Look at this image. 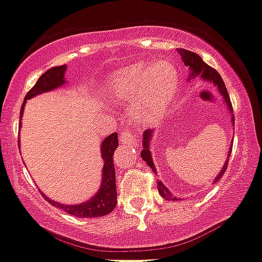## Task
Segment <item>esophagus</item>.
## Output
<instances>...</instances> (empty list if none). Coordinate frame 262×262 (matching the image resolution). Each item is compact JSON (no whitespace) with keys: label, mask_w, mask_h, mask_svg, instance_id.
I'll use <instances>...</instances> for the list:
<instances>
[{"label":"esophagus","mask_w":262,"mask_h":262,"mask_svg":"<svg viewBox=\"0 0 262 262\" xmlns=\"http://www.w3.org/2000/svg\"><path fill=\"white\" fill-rule=\"evenodd\" d=\"M119 139H120V143L124 144V146H133L134 143H136V138H134V134L132 133L130 130H125L123 132V133L120 134V137H119Z\"/></svg>","instance_id":"34e87169"}]
</instances>
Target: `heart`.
<instances>
[{
    "label": "heart",
    "instance_id": "b5f03b06",
    "mask_svg": "<svg viewBox=\"0 0 262 262\" xmlns=\"http://www.w3.org/2000/svg\"><path fill=\"white\" fill-rule=\"evenodd\" d=\"M179 89V72L166 60L146 63L115 72L107 83L110 96L119 101L136 100L132 114L139 121L160 118L172 102Z\"/></svg>",
    "mask_w": 262,
    "mask_h": 262
}]
</instances>
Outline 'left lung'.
Segmentation results:
<instances>
[{"label":"left lung","instance_id":"8db88e82","mask_svg":"<svg viewBox=\"0 0 262 262\" xmlns=\"http://www.w3.org/2000/svg\"><path fill=\"white\" fill-rule=\"evenodd\" d=\"M178 52H179V54L181 55V59H182V62H184V64L186 66V67H189V70L191 71V73H190V78L196 77V76L200 75L203 78H204V80L213 82V83L215 84L216 87H218L219 92L223 95L224 101L227 102V106L229 107V112H231V114H232V121H233V124H234L233 107H232V102H231V100H229L228 91H227V87H226V84H224L223 80H222L221 75H219V73L216 72L214 68L210 67L209 64H207V63H205L204 60H203L202 58H200L199 55L196 54V53L190 52V50H185V49H178ZM152 133H153V130H149V129L144 130V133H143V149H142L141 156H142V158L146 161L147 165L149 166L150 168H152L153 172H156L155 163H153L152 156H150V152H149V143H150V139H152ZM231 152H232V148H229L228 157H227L226 163H224L223 168H222V171L219 172V175L216 176L214 182L219 181V179H221L222 176H223V173L226 172L227 166H228V160H229V156H231ZM157 187H158V191H160L161 196H162L163 199H166V200H175L176 199L175 196H172V195H171L170 190H168L167 187H166L165 185H163L161 181H157Z\"/></svg>","mask_w":262,"mask_h":262}]
</instances>
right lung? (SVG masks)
Instances as JSON below:
<instances>
[{
  "instance_id": "right-lung-1",
  "label": "right lung",
  "mask_w": 262,
  "mask_h": 262,
  "mask_svg": "<svg viewBox=\"0 0 262 262\" xmlns=\"http://www.w3.org/2000/svg\"><path fill=\"white\" fill-rule=\"evenodd\" d=\"M66 68H67L66 64L59 66V67H53L39 77V80L34 84L33 89L26 94L25 99H24L20 112V119L23 116L24 105H25L26 100L31 99V97L36 96L39 94H43V92L57 89L58 86L64 83ZM118 134L116 133L110 134L107 138L102 141L101 156L102 160H104V168H102L101 187H100L99 192L95 196H92L89 202L81 203L78 205H64L54 202V200H50L48 196L41 194L44 199L49 204L64 210L71 215L80 216V218H97V216H104L106 214L112 213L116 207V203H118V200H116L115 167L114 160H113V156H114L115 149L118 148Z\"/></svg>"
}]
</instances>
